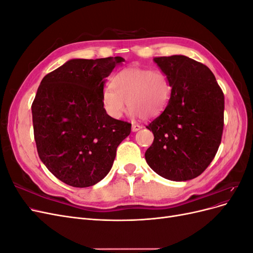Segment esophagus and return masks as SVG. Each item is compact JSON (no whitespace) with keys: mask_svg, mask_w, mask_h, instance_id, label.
I'll use <instances>...</instances> for the list:
<instances>
[{"mask_svg":"<svg viewBox=\"0 0 253 253\" xmlns=\"http://www.w3.org/2000/svg\"><path fill=\"white\" fill-rule=\"evenodd\" d=\"M141 128H142V126H139V125L133 124V126H132V131H133V132H137V131H139V129H141Z\"/></svg>","mask_w":253,"mask_h":253,"instance_id":"1","label":"esophagus"}]
</instances>
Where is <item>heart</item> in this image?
Listing matches in <instances>:
<instances>
[{"label":"heart","instance_id":"heart-1","mask_svg":"<svg viewBox=\"0 0 253 253\" xmlns=\"http://www.w3.org/2000/svg\"><path fill=\"white\" fill-rule=\"evenodd\" d=\"M111 86L102 90L101 102L113 119L122 116L126 102L132 116L156 117L165 110L170 96V84L163 72L136 66L118 72L112 78Z\"/></svg>","mask_w":253,"mask_h":253}]
</instances>
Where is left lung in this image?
I'll use <instances>...</instances> for the list:
<instances>
[{
	"label": "left lung",
	"instance_id": "1",
	"mask_svg": "<svg viewBox=\"0 0 253 253\" xmlns=\"http://www.w3.org/2000/svg\"><path fill=\"white\" fill-rule=\"evenodd\" d=\"M153 60L172 89L165 111L147 126L154 141L145 160L166 179H193L211 164L220 144L224 94L213 73L193 59L174 55Z\"/></svg>",
	"mask_w": 253,
	"mask_h": 253
}]
</instances>
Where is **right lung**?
Returning a JSON list of instances; mask_svg holds the SVG:
<instances>
[{
  "mask_svg": "<svg viewBox=\"0 0 253 253\" xmlns=\"http://www.w3.org/2000/svg\"><path fill=\"white\" fill-rule=\"evenodd\" d=\"M121 57L72 59L42 79L32 105L41 162L58 179L76 188L96 185L111 171L131 124L105 113V78Z\"/></svg>",
  "mask_w": 253,
  "mask_h": 253,
  "instance_id": "obj_1",
  "label": "right lung"
}]
</instances>
